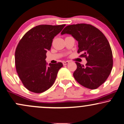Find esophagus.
Instances as JSON below:
<instances>
[{"mask_svg":"<svg viewBox=\"0 0 124 124\" xmlns=\"http://www.w3.org/2000/svg\"><path fill=\"white\" fill-rule=\"evenodd\" d=\"M62 63H63V65H68V64L69 63V61H63Z\"/></svg>","mask_w":124,"mask_h":124,"instance_id":"34e87169","label":"esophagus"}]
</instances>
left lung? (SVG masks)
<instances>
[{"label":"left lung","instance_id":"1","mask_svg":"<svg viewBox=\"0 0 124 124\" xmlns=\"http://www.w3.org/2000/svg\"><path fill=\"white\" fill-rule=\"evenodd\" d=\"M71 35L78 42V53L85 57V66L76 62L74 72L76 80L83 86L95 89L107 79L113 67L110 44L100 30L91 24L81 23L67 26L61 32Z\"/></svg>","mask_w":124,"mask_h":124}]
</instances>
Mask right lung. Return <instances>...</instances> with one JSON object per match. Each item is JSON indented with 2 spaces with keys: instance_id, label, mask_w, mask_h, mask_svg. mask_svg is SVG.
<instances>
[{
  "instance_id": "add662e5",
  "label": "right lung",
  "mask_w": 124,
  "mask_h": 124,
  "mask_svg": "<svg viewBox=\"0 0 124 124\" xmlns=\"http://www.w3.org/2000/svg\"><path fill=\"white\" fill-rule=\"evenodd\" d=\"M65 24H42L27 31L19 42L15 53V63L18 76L26 89L41 93L54 84L61 62L47 66L46 53L51 49L54 37Z\"/></svg>"
}]
</instances>
